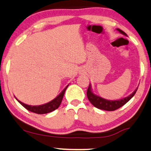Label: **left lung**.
I'll list each match as a JSON object with an SVG mask.
<instances>
[{
    "mask_svg": "<svg viewBox=\"0 0 151 151\" xmlns=\"http://www.w3.org/2000/svg\"><path fill=\"white\" fill-rule=\"evenodd\" d=\"M119 32L122 33L123 35H127L124 31H122L120 29H117ZM137 90H134L132 94H131L129 96L127 97H125L124 99H122L118 100V101H109V100L104 99L100 97V96L94 95V94L92 92L90 89V85H89L88 89H87V96L88 98L89 101H90V103L92 104L94 106L97 108L99 109L104 110V111H115V110L118 109L119 108L122 107V106H124L127 102H128L133 97L134 95L135 94V93L137 92Z\"/></svg>",
    "mask_w": 151,
    "mask_h": 151,
    "instance_id": "left-lung-1",
    "label": "left lung"
}]
</instances>
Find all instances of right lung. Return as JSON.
I'll list each match as a JSON object with an SVG mask.
<instances>
[{
  "mask_svg": "<svg viewBox=\"0 0 151 151\" xmlns=\"http://www.w3.org/2000/svg\"><path fill=\"white\" fill-rule=\"evenodd\" d=\"M67 87H68V86H67L66 88H65L64 90L60 93V94H59V96H57L55 99H53L52 101L48 102L47 104H42V105H40V106L27 105V104L22 103V101H19L17 99V101L19 102V103L21 104L26 109H27L28 111H31V112L37 113V114H45V113H48L52 112V111H55V110H56L57 109H58L61 103V101H62L63 97H64V95L65 91H66Z\"/></svg>",
  "mask_w": 151,
  "mask_h": 151,
  "instance_id": "add662e5",
  "label": "right lung"
}]
</instances>
